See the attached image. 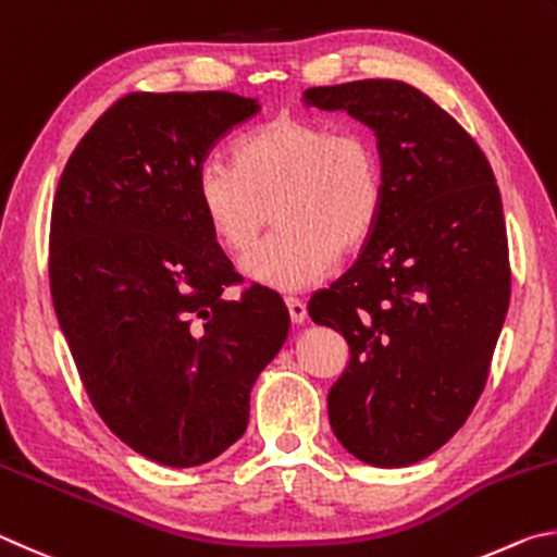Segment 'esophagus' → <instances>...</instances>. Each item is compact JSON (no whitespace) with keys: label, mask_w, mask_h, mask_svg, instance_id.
<instances>
[{"label":"esophagus","mask_w":557,"mask_h":557,"mask_svg":"<svg viewBox=\"0 0 557 557\" xmlns=\"http://www.w3.org/2000/svg\"><path fill=\"white\" fill-rule=\"evenodd\" d=\"M286 306H288V315H290V320H294L296 325L306 323V318H308V308H306L304 300H298V298H288V300H286Z\"/></svg>","instance_id":"1"}]
</instances>
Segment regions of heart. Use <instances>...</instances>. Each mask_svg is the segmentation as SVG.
Instances as JSON below:
<instances>
[{
    "label": "heart",
    "instance_id": "b5f03b06",
    "mask_svg": "<svg viewBox=\"0 0 557 557\" xmlns=\"http://www.w3.org/2000/svg\"><path fill=\"white\" fill-rule=\"evenodd\" d=\"M386 202L384 156L362 126L273 116L242 134L230 165L195 175V205L210 239L242 257L269 222L278 230L244 261V273L281 294L327 276L339 253L372 239Z\"/></svg>",
    "mask_w": 557,
    "mask_h": 557
}]
</instances>
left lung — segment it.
<instances>
[{"label": "left lung", "mask_w": 557, "mask_h": 557, "mask_svg": "<svg viewBox=\"0 0 557 557\" xmlns=\"http://www.w3.org/2000/svg\"><path fill=\"white\" fill-rule=\"evenodd\" d=\"M304 97L372 126L386 171L372 239L308 304L349 347L330 425L357 460L413 465L460 431L490 376L511 298L502 195L472 136L413 85L355 81Z\"/></svg>", "instance_id": "8db88e82"}]
</instances>
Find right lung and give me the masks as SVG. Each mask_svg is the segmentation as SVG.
<instances>
[{
	"instance_id": "add662e5",
	"label": "right lung",
	"mask_w": 557,
	"mask_h": 557,
	"mask_svg": "<svg viewBox=\"0 0 557 557\" xmlns=\"http://www.w3.org/2000/svg\"><path fill=\"white\" fill-rule=\"evenodd\" d=\"M259 112L234 92H132L67 159L51 212V298L107 428L144 457L195 467L237 443L251 386L288 337L278 294L210 239L195 175Z\"/></svg>"
}]
</instances>
